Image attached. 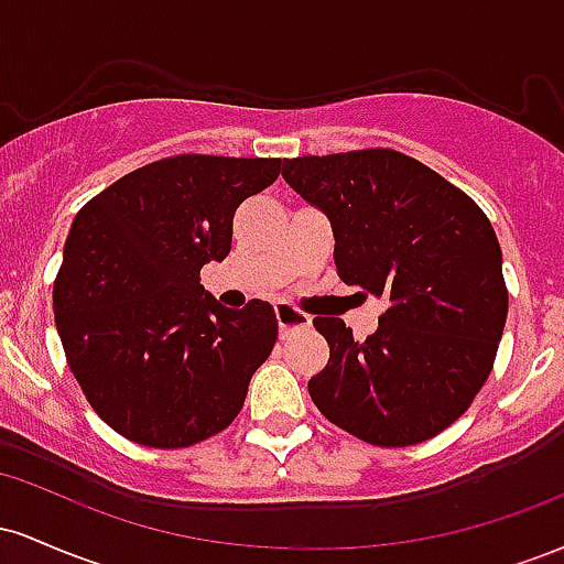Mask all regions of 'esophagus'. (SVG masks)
<instances>
[{"label": "esophagus", "mask_w": 564, "mask_h": 564, "mask_svg": "<svg viewBox=\"0 0 564 564\" xmlns=\"http://www.w3.org/2000/svg\"><path fill=\"white\" fill-rule=\"evenodd\" d=\"M275 318H278V326H281L283 339H286L289 334H294V332H300V328L310 326V315H304L302 310H296V307H289V304H278Z\"/></svg>", "instance_id": "1"}]
</instances>
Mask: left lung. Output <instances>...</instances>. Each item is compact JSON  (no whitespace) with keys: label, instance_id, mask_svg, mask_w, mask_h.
I'll list each match as a JSON object with an SVG mask.
<instances>
[{"label":"left lung","instance_id":"8db88e82","mask_svg":"<svg viewBox=\"0 0 564 564\" xmlns=\"http://www.w3.org/2000/svg\"><path fill=\"white\" fill-rule=\"evenodd\" d=\"M283 177L332 219L341 281L387 302L364 341L345 321H313L332 349L307 381L313 403L379 448L448 430L494 371L509 313L490 219L462 187L392 148L286 159Z\"/></svg>","mask_w":564,"mask_h":564}]
</instances>
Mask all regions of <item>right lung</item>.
I'll list each match as a JSON object with an SVG mask.
<instances>
[{
  "instance_id": "obj_1",
  "label": "right lung",
  "mask_w": 564,
  "mask_h": 564,
  "mask_svg": "<svg viewBox=\"0 0 564 564\" xmlns=\"http://www.w3.org/2000/svg\"><path fill=\"white\" fill-rule=\"evenodd\" d=\"M281 159L180 153L140 166L74 217L53 286L68 368L97 416L148 448H187L241 413L273 352V304L223 307L198 275L230 254L232 215Z\"/></svg>"
}]
</instances>
